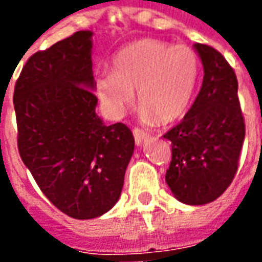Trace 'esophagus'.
Returning <instances> with one entry per match:
<instances>
[{"instance_id":"1","label":"esophagus","mask_w":262,"mask_h":262,"mask_svg":"<svg viewBox=\"0 0 262 262\" xmlns=\"http://www.w3.org/2000/svg\"><path fill=\"white\" fill-rule=\"evenodd\" d=\"M133 136H135V141H136L137 146H140L141 143L148 137V133H147L146 130H143V129L135 127V129H133Z\"/></svg>"}]
</instances>
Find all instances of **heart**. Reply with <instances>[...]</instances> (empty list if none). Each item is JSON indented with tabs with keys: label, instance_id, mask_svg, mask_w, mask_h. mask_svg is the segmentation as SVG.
Returning <instances> with one entry per match:
<instances>
[{
	"label": "heart",
	"instance_id": "1",
	"mask_svg": "<svg viewBox=\"0 0 262 262\" xmlns=\"http://www.w3.org/2000/svg\"><path fill=\"white\" fill-rule=\"evenodd\" d=\"M199 57L186 46L140 40L112 59V71L96 79V93L108 114L121 115L135 101L146 119L166 123L180 118L190 105L199 79Z\"/></svg>",
	"mask_w": 262,
	"mask_h": 262
}]
</instances>
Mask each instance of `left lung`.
Instances as JSON below:
<instances>
[{
  "mask_svg": "<svg viewBox=\"0 0 262 262\" xmlns=\"http://www.w3.org/2000/svg\"><path fill=\"white\" fill-rule=\"evenodd\" d=\"M194 50L204 68L203 84L183 121L164 135L172 146L165 180L180 203L203 205L232 183L246 127L232 67L210 46L197 42Z\"/></svg>",
  "mask_w": 262,
  "mask_h": 262,
  "instance_id": "obj_1",
  "label": "left lung"
}]
</instances>
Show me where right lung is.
Segmentation results:
<instances>
[{"label": "right lung", "mask_w": 262, "mask_h": 262, "mask_svg": "<svg viewBox=\"0 0 262 262\" xmlns=\"http://www.w3.org/2000/svg\"><path fill=\"white\" fill-rule=\"evenodd\" d=\"M93 32L33 54L15 84L17 148L40 190L63 214L92 220L121 197L135 139L96 114Z\"/></svg>", "instance_id": "add662e5"}]
</instances>
